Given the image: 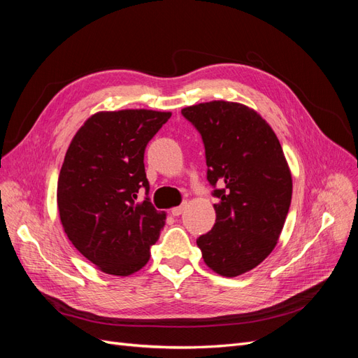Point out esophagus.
I'll return each instance as SVG.
<instances>
[{
  "label": "esophagus",
  "mask_w": 358,
  "mask_h": 358,
  "mask_svg": "<svg viewBox=\"0 0 358 358\" xmlns=\"http://www.w3.org/2000/svg\"><path fill=\"white\" fill-rule=\"evenodd\" d=\"M185 203H182L180 206H178V208H173L171 210H170V213L173 215V216H180L182 213H183V210H185Z\"/></svg>",
  "instance_id": "1"
}]
</instances>
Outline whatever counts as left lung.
I'll list each match as a JSON object with an SVG mask.
<instances>
[{
	"instance_id": "1",
	"label": "left lung",
	"mask_w": 358,
	"mask_h": 358,
	"mask_svg": "<svg viewBox=\"0 0 358 358\" xmlns=\"http://www.w3.org/2000/svg\"><path fill=\"white\" fill-rule=\"evenodd\" d=\"M201 136L216 220L197 245L204 263L234 278L273 251L289 210L292 180L273 129L249 107L210 101L182 109Z\"/></svg>"
}]
</instances>
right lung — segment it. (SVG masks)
I'll return each mask as SVG.
<instances>
[{
    "instance_id": "obj_1",
    "label": "right lung",
    "mask_w": 358,
    "mask_h": 358,
    "mask_svg": "<svg viewBox=\"0 0 358 358\" xmlns=\"http://www.w3.org/2000/svg\"><path fill=\"white\" fill-rule=\"evenodd\" d=\"M170 116L145 109L95 113L67 149L58 178L59 218L74 248L104 273L142 268L166 224L148 196L143 159ZM142 189L147 197L138 202Z\"/></svg>"
}]
</instances>
